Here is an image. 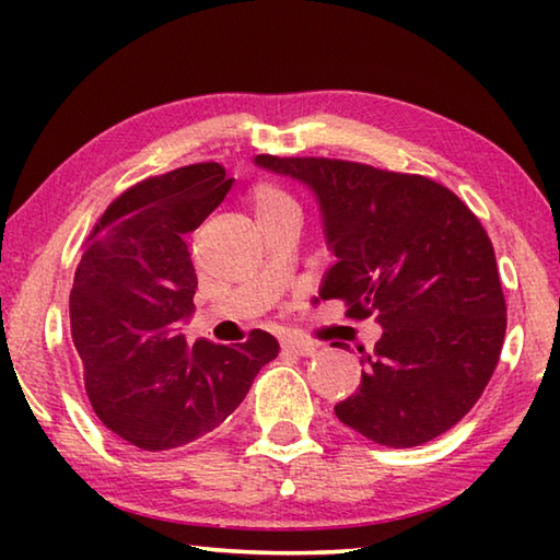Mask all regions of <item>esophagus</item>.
I'll return each instance as SVG.
<instances>
[{
	"label": "esophagus",
	"mask_w": 560,
	"mask_h": 560,
	"mask_svg": "<svg viewBox=\"0 0 560 560\" xmlns=\"http://www.w3.org/2000/svg\"><path fill=\"white\" fill-rule=\"evenodd\" d=\"M281 348L289 350L293 355H314L316 346L308 343V340H299V338H283Z\"/></svg>",
	"instance_id": "obj_1"
}]
</instances>
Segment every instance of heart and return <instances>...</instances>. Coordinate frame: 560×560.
Returning a JSON list of instances; mask_svg holds the SVG:
<instances>
[{
  "label": "heart",
  "mask_w": 560,
  "mask_h": 560,
  "mask_svg": "<svg viewBox=\"0 0 560 560\" xmlns=\"http://www.w3.org/2000/svg\"><path fill=\"white\" fill-rule=\"evenodd\" d=\"M249 205L257 220H267V217H273L279 212H289V210H299L296 200L289 189H283L277 183H269V179H259L254 183L249 189Z\"/></svg>",
  "instance_id": "b5f03b06"
}]
</instances>
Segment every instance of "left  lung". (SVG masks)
<instances>
[{
	"mask_svg": "<svg viewBox=\"0 0 560 560\" xmlns=\"http://www.w3.org/2000/svg\"><path fill=\"white\" fill-rule=\"evenodd\" d=\"M314 189L336 264L320 299L375 316L383 336L334 410L375 444L417 447L454 428L494 375L506 334L494 246L467 205L424 175L336 158L257 155Z\"/></svg>",
	"mask_w": 560,
	"mask_h": 560,
	"instance_id": "left-lung-1",
	"label": "left lung"
}]
</instances>
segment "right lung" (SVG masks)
<instances>
[{"mask_svg": "<svg viewBox=\"0 0 560 560\" xmlns=\"http://www.w3.org/2000/svg\"><path fill=\"white\" fill-rule=\"evenodd\" d=\"M220 163L140 179L113 200L83 242L69 293V326L93 410L140 450H173L230 417L277 338L252 330L240 346H187L197 273L185 234L230 192Z\"/></svg>", "mask_w": 560, "mask_h": 560, "instance_id": "right-lung-1", "label": "right lung"}]
</instances>
